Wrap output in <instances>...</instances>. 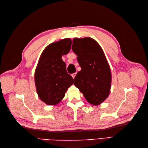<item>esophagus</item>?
I'll return each mask as SVG.
<instances>
[{"label": "esophagus", "instance_id": "obj_1", "mask_svg": "<svg viewBox=\"0 0 148 148\" xmlns=\"http://www.w3.org/2000/svg\"><path fill=\"white\" fill-rule=\"evenodd\" d=\"M76 75H77V73H73V74H71V77H73V78H74L75 77Z\"/></svg>", "mask_w": 148, "mask_h": 148}]
</instances>
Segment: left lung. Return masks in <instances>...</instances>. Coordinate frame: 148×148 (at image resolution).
<instances>
[{
  "label": "left lung",
  "instance_id": "left-lung-1",
  "mask_svg": "<svg viewBox=\"0 0 148 148\" xmlns=\"http://www.w3.org/2000/svg\"><path fill=\"white\" fill-rule=\"evenodd\" d=\"M71 49L78 56L82 68L74 78V84L89 103L94 106L101 104L109 95L112 80L104 52L91 38H74Z\"/></svg>",
  "mask_w": 148,
  "mask_h": 148
}]
</instances>
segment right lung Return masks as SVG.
Instances as JSON below:
<instances>
[{
	"instance_id": "add662e5",
	"label": "right lung",
	"mask_w": 148,
	"mask_h": 148,
	"mask_svg": "<svg viewBox=\"0 0 148 148\" xmlns=\"http://www.w3.org/2000/svg\"><path fill=\"white\" fill-rule=\"evenodd\" d=\"M71 40L65 38L51 43L43 51L35 70L34 82L39 97L49 106L62 100L73 79L67 73L62 57L69 52Z\"/></svg>"
}]
</instances>
